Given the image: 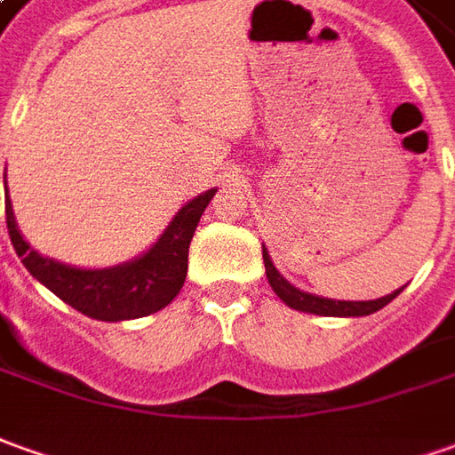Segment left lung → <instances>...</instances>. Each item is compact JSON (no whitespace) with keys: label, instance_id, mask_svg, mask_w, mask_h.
I'll return each instance as SVG.
<instances>
[{"label":"left lung","instance_id":"8db88e82","mask_svg":"<svg viewBox=\"0 0 455 455\" xmlns=\"http://www.w3.org/2000/svg\"><path fill=\"white\" fill-rule=\"evenodd\" d=\"M262 259H265V272H267L269 287L275 290V294L280 297L282 302L292 309L299 312H312V315H322V317H366V315H374L381 307H387L403 290H396L394 294H387L381 299H369V302H341V299H324L317 294L299 292L297 287H292L290 282L282 277L280 272L275 269L272 259H269L267 250L262 247Z\"/></svg>","mask_w":455,"mask_h":455}]
</instances>
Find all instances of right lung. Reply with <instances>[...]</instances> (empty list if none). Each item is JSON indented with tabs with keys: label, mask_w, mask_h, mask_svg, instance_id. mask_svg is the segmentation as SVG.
<instances>
[{
	"label": "right lung",
	"mask_w": 455,
	"mask_h": 455,
	"mask_svg": "<svg viewBox=\"0 0 455 455\" xmlns=\"http://www.w3.org/2000/svg\"><path fill=\"white\" fill-rule=\"evenodd\" d=\"M215 190L190 200L168 225L161 240L143 258L108 269H76L42 258L19 235L12 203L6 197V230L12 245L36 280L46 284L66 305L101 322H124L158 312L180 292L188 275V247L203 210Z\"/></svg>",
	"instance_id": "right-lung-1"
}]
</instances>
